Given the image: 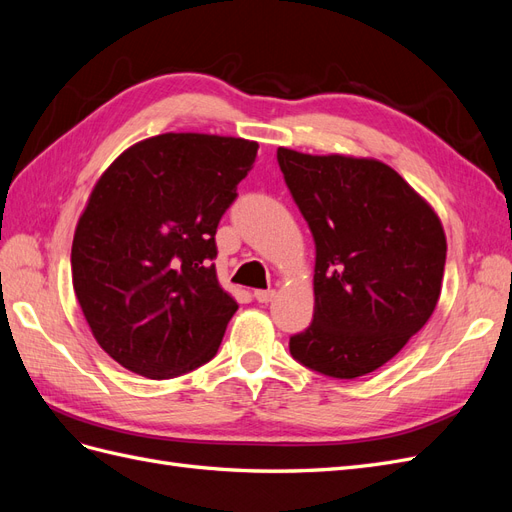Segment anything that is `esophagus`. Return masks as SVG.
I'll use <instances>...</instances> for the list:
<instances>
[{
  "label": "esophagus",
  "mask_w": 512,
  "mask_h": 512,
  "mask_svg": "<svg viewBox=\"0 0 512 512\" xmlns=\"http://www.w3.org/2000/svg\"><path fill=\"white\" fill-rule=\"evenodd\" d=\"M275 297V290H254V299L258 303H269Z\"/></svg>",
  "instance_id": "obj_1"
}]
</instances>
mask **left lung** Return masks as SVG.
<instances>
[{"label": "left lung", "mask_w": 512, "mask_h": 512, "mask_svg": "<svg viewBox=\"0 0 512 512\" xmlns=\"http://www.w3.org/2000/svg\"><path fill=\"white\" fill-rule=\"evenodd\" d=\"M277 164L316 243L314 318L290 337V354L322 376H365L433 314L446 262L442 224L378 160L280 147Z\"/></svg>", "instance_id": "8db88e82"}]
</instances>
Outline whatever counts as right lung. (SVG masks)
<instances>
[{"label": "right lung", "mask_w": 512, "mask_h": 512, "mask_svg": "<svg viewBox=\"0 0 512 512\" xmlns=\"http://www.w3.org/2000/svg\"><path fill=\"white\" fill-rule=\"evenodd\" d=\"M256 153L243 138L160 134L91 192L72 284L98 344L134 374L177 378L218 352L239 305L215 277V232Z\"/></svg>", "instance_id": "obj_1"}]
</instances>
